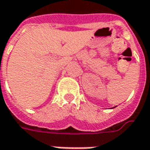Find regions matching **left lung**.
<instances>
[{
  "label": "left lung",
  "instance_id": "1",
  "mask_svg": "<svg viewBox=\"0 0 150 150\" xmlns=\"http://www.w3.org/2000/svg\"><path fill=\"white\" fill-rule=\"evenodd\" d=\"M114 108H116V107H114Z\"/></svg>",
  "mask_w": 150,
  "mask_h": 150
}]
</instances>
